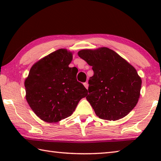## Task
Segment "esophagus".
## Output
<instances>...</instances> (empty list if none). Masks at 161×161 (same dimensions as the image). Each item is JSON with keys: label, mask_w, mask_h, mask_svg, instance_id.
<instances>
[{"label": "esophagus", "mask_w": 161, "mask_h": 161, "mask_svg": "<svg viewBox=\"0 0 161 161\" xmlns=\"http://www.w3.org/2000/svg\"><path fill=\"white\" fill-rule=\"evenodd\" d=\"M84 86H85L86 89H87V88H88V86H89V85H88V84H87L86 82H85V83H84Z\"/></svg>", "instance_id": "obj_1"}]
</instances>
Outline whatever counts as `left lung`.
Instances as JSON below:
<instances>
[{
  "label": "left lung",
  "instance_id": "left-lung-1",
  "mask_svg": "<svg viewBox=\"0 0 161 161\" xmlns=\"http://www.w3.org/2000/svg\"><path fill=\"white\" fill-rule=\"evenodd\" d=\"M78 55L92 67L86 97L100 119L116 121L124 118L137 104L141 79L126 59L108 47L85 49Z\"/></svg>",
  "mask_w": 161,
  "mask_h": 161
}]
</instances>
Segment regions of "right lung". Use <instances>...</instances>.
Listing matches in <instances>:
<instances>
[{
    "mask_svg": "<svg viewBox=\"0 0 161 161\" xmlns=\"http://www.w3.org/2000/svg\"><path fill=\"white\" fill-rule=\"evenodd\" d=\"M72 53L59 49L32 65L25 80V98L31 109L47 123H56L74 112L88 92L69 67Z\"/></svg>",
    "mask_w": 161,
    "mask_h": 161,
    "instance_id": "add662e5",
    "label": "right lung"
}]
</instances>
